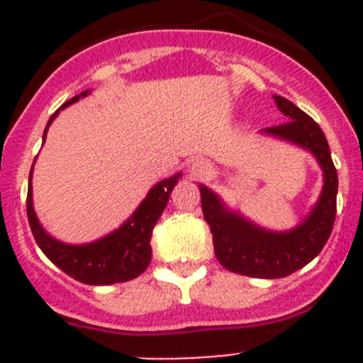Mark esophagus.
Here are the masks:
<instances>
[{
	"instance_id": "obj_1",
	"label": "esophagus",
	"mask_w": 363,
	"mask_h": 363,
	"mask_svg": "<svg viewBox=\"0 0 363 363\" xmlns=\"http://www.w3.org/2000/svg\"><path fill=\"white\" fill-rule=\"evenodd\" d=\"M211 172H213V169L203 160H192L191 165H189V174H191V178H207V176H211Z\"/></svg>"
}]
</instances>
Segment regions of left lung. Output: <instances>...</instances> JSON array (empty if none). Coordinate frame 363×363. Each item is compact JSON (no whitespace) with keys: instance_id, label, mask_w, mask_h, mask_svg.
Here are the masks:
<instances>
[{"instance_id":"8db88e82","label":"left lung","mask_w":363,"mask_h":363,"mask_svg":"<svg viewBox=\"0 0 363 363\" xmlns=\"http://www.w3.org/2000/svg\"><path fill=\"white\" fill-rule=\"evenodd\" d=\"M274 101L281 114L289 120L277 127H269L265 133L309 149L323 169V192L311 216L291 233H267L236 214L227 213L209 189L200 187L201 211L213 234L218 262L236 274L252 278H284L309 264L320 255L331 236L336 218L338 174L325 134L320 125L293 101L281 96H274Z\"/></svg>"}]
</instances>
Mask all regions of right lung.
Returning a JSON list of instances; mask_svg holds the SVG:
<instances>
[{
	"instance_id": "1",
	"label": "right lung",
	"mask_w": 363,
	"mask_h": 363,
	"mask_svg": "<svg viewBox=\"0 0 363 363\" xmlns=\"http://www.w3.org/2000/svg\"><path fill=\"white\" fill-rule=\"evenodd\" d=\"M85 94L86 92H82L79 96ZM79 96L69 99L63 107L76 101ZM56 114L57 112H54L50 116L47 129L56 118ZM47 129H45V134H47ZM178 178L179 174H176L150 189L133 218L112 234L94 243H89V245H67V243L50 238L49 234L41 229L40 221L32 209V189L30 176H28L27 216L34 240L43 251V255L54 265H57L63 272L82 284L111 285L118 284V281L133 280L149 267L150 256H152V249H150L152 229L158 218L162 216L167 201H169V194L178 184Z\"/></svg>"
}]
</instances>
